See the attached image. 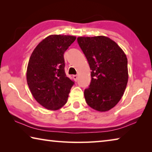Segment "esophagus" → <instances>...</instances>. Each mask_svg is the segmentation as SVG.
<instances>
[{
  "instance_id": "1",
  "label": "esophagus",
  "mask_w": 152,
  "mask_h": 152,
  "mask_svg": "<svg viewBox=\"0 0 152 152\" xmlns=\"http://www.w3.org/2000/svg\"><path fill=\"white\" fill-rule=\"evenodd\" d=\"M73 78L74 79V80L77 81V79H78V76H77V75H74L73 76Z\"/></svg>"
}]
</instances>
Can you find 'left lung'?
<instances>
[{"label":"left lung","mask_w":152,"mask_h":152,"mask_svg":"<svg viewBox=\"0 0 152 152\" xmlns=\"http://www.w3.org/2000/svg\"><path fill=\"white\" fill-rule=\"evenodd\" d=\"M77 41L91 70V84L84 92L86 103L98 111L109 110L119 102L127 86L126 55L105 36L79 37Z\"/></svg>","instance_id":"1"}]
</instances>
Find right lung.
<instances>
[{
  "mask_svg": "<svg viewBox=\"0 0 152 152\" xmlns=\"http://www.w3.org/2000/svg\"><path fill=\"white\" fill-rule=\"evenodd\" d=\"M76 37L51 35L33 50L27 69V82L33 97L48 110L66 103L74 82L66 76L64 53Z\"/></svg>",
  "mask_w": 152,
  "mask_h": 152,
  "instance_id": "1",
  "label": "right lung"
}]
</instances>
